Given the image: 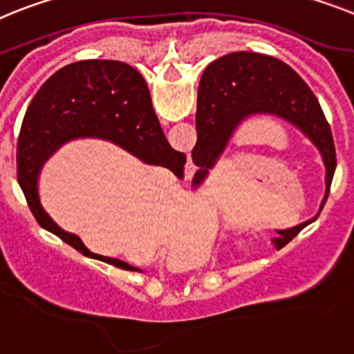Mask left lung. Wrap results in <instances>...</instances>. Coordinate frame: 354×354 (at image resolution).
Segmentation results:
<instances>
[{
	"mask_svg": "<svg viewBox=\"0 0 354 354\" xmlns=\"http://www.w3.org/2000/svg\"><path fill=\"white\" fill-rule=\"evenodd\" d=\"M276 116L299 131L319 150L326 168V192L321 214L328 201L337 153L331 129L312 89L283 60L254 51H232L213 60L202 73L197 102V145L192 159L197 166L193 186L201 188L225 152L238 127L252 116ZM312 218V220H315ZM312 220L276 231L277 250L294 240Z\"/></svg>",
	"mask_w": 354,
	"mask_h": 354,
	"instance_id": "1",
	"label": "left lung"
}]
</instances>
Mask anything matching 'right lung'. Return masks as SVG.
Here are the masks:
<instances>
[{
	"instance_id": "1",
	"label": "right lung",
	"mask_w": 354,
	"mask_h": 354,
	"mask_svg": "<svg viewBox=\"0 0 354 354\" xmlns=\"http://www.w3.org/2000/svg\"><path fill=\"white\" fill-rule=\"evenodd\" d=\"M96 138L122 147L147 165L183 177L186 156L165 138L145 78L120 60H78L42 84L26 109L17 140V180L39 225L84 256L122 270L143 272L122 259L91 252L84 241L57 225L39 197L42 166L62 145Z\"/></svg>"
}]
</instances>
